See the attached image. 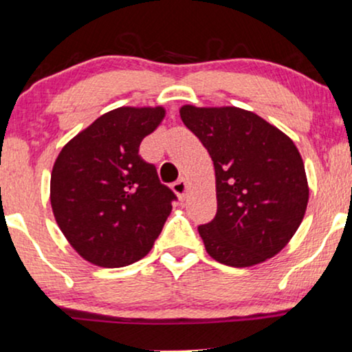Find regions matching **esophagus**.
<instances>
[{
    "label": "esophagus",
    "mask_w": 352,
    "mask_h": 352,
    "mask_svg": "<svg viewBox=\"0 0 352 352\" xmlns=\"http://www.w3.org/2000/svg\"><path fill=\"white\" fill-rule=\"evenodd\" d=\"M172 190H173V193L179 196L180 199H185L186 193H188V182H186L185 179L177 180L175 184L172 185Z\"/></svg>",
    "instance_id": "obj_1"
}]
</instances>
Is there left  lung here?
I'll use <instances>...</instances> for the list:
<instances>
[{"label": "left lung", "instance_id": "obj_1", "mask_svg": "<svg viewBox=\"0 0 352 352\" xmlns=\"http://www.w3.org/2000/svg\"><path fill=\"white\" fill-rule=\"evenodd\" d=\"M180 117L214 162L217 214L198 227L208 254L230 267L274 257L296 233L309 201L292 138L240 107L186 104Z\"/></svg>", "mask_w": 352, "mask_h": 352}]
</instances>
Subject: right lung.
<instances>
[{
  "label": "right lung",
  "instance_id": "right-lung-1",
  "mask_svg": "<svg viewBox=\"0 0 352 352\" xmlns=\"http://www.w3.org/2000/svg\"><path fill=\"white\" fill-rule=\"evenodd\" d=\"M164 107H117L63 148L51 172L60 232L91 264L125 267L148 254L177 196L140 156Z\"/></svg>",
  "mask_w": 352,
  "mask_h": 352
}]
</instances>
